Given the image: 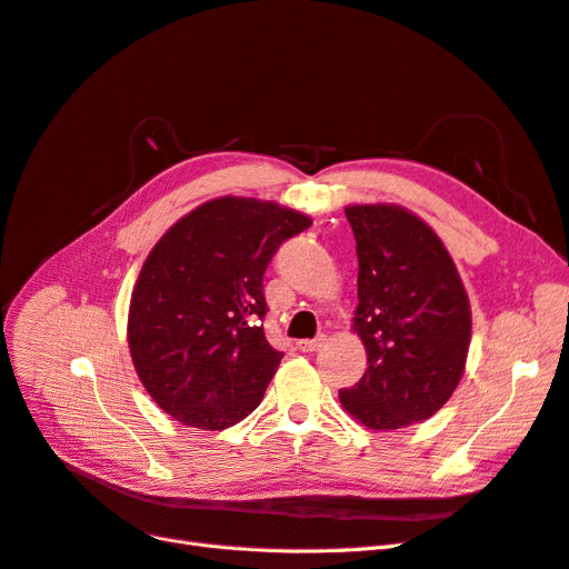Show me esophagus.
Wrapping results in <instances>:
<instances>
[{
	"label": "esophagus",
	"instance_id": "esophagus-1",
	"mask_svg": "<svg viewBox=\"0 0 569 569\" xmlns=\"http://www.w3.org/2000/svg\"><path fill=\"white\" fill-rule=\"evenodd\" d=\"M320 347H322V337L320 339H301V341H297V349L303 351V353H313Z\"/></svg>",
	"mask_w": 569,
	"mask_h": 569
}]
</instances>
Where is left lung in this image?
<instances>
[{"label":"left lung","instance_id":"left-lung-1","mask_svg":"<svg viewBox=\"0 0 569 569\" xmlns=\"http://www.w3.org/2000/svg\"><path fill=\"white\" fill-rule=\"evenodd\" d=\"M343 213L356 237L353 332L368 370L339 401L368 429L422 422L451 399L465 372L468 295L451 253L416 213L393 203H356Z\"/></svg>","mask_w":569,"mask_h":569}]
</instances>
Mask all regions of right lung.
Instances as JSON below:
<instances>
[{
    "mask_svg": "<svg viewBox=\"0 0 569 569\" xmlns=\"http://www.w3.org/2000/svg\"><path fill=\"white\" fill-rule=\"evenodd\" d=\"M311 222L274 201L220 197L149 251L130 299L128 347L168 416L213 432L261 403L282 360L261 325L263 274L280 244Z\"/></svg>",
    "mask_w": 569,
    "mask_h": 569,
    "instance_id": "1",
    "label": "right lung"
}]
</instances>
